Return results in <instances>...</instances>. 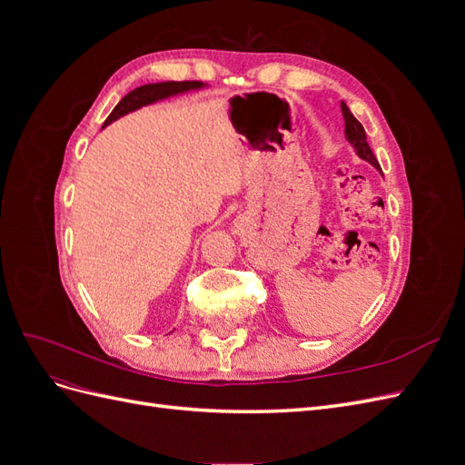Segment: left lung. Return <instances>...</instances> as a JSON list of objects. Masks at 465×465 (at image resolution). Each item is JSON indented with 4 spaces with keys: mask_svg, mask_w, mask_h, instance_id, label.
<instances>
[{
    "mask_svg": "<svg viewBox=\"0 0 465 465\" xmlns=\"http://www.w3.org/2000/svg\"><path fill=\"white\" fill-rule=\"evenodd\" d=\"M341 112H343V118H345V137H347V142L351 143V147L355 149V153L359 154L362 161L371 163L376 168V171H380V164H378V161L374 157V153H372V149L367 143V134H364L362 124L353 114H351L349 106L343 101H341Z\"/></svg>",
    "mask_w": 465,
    "mask_h": 465,
    "instance_id": "8db88e82",
    "label": "left lung"
}]
</instances>
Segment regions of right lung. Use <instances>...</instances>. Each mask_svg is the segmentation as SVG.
Wrapping results in <instances>:
<instances>
[{
    "label": "right lung",
    "mask_w": 465,
    "mask_h": 465,
    "mask_svg": "<svg viewBox=\"0 0 465 465\" xmlns=\"http://www.w3.org/2000/svg\"><path fill=\"white\" fill-rule=\"evenodd\" d=\"M202 87H205L202 81H164V83H149V85H142L122 98V101L114 106V110L110 112V116L106 118L104 125L112 124L125 114H130V112L142 108V106L153 104L157 101H163V98L174 96L180 93L202 89Z\"/></svg>",
    "instance_id": "obj_1"
}]
</instances>
